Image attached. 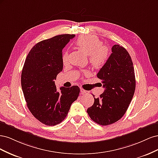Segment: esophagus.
<instances>
[{"instance_id": "1", "label": "esophagus", "mask_w": 158, "mask_h": 158, "mask_svg": "<svg viewBox=\"0 0 158 158\" xmlns=\"http://www.w3.org/2000/svg\"><path fill=\"white\" fill-rule=\"evenodd\" d=\"M80 92H81V94H88L89 93L88 91L85 90L83 88H80Z\"/></svg>"}]
</instances>
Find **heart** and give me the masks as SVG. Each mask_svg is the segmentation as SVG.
I'll list each match as a JSON object with an SVG mask.
<instances>
[{"label": "heart", "instance_id": "heart-1", "mask_svg": "<svg viewBox=\"0 0 158 158\" xmlns=\"http://www.w3.org/2000/svg\"><path fill=\"white\" fill-rule=\"evenodd\" d=\"M102 44V41L98 37L91 35L81 36L76 42V46L89 55V63L94 69L102 68L109 59V49ZM68 52H64L62 58L63 63L66 64L68 62Z\"/></svg>", "mask_w": 158, "mask_h": 158}]
</instances>
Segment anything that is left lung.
<instances>
[{"instance_id":"8db88e82","label":"left lung","mask_w":158,"mask_h":158,"mask_svg":"<svg viewBox=\"0 0 158 158\" xmlns=\"http://www.w3.org/2000/svg\"><path fill=\"white\" fill-rule=\"evenodd\" d=\"M107 63L100 69L98 78L102 80L104 92L95 98L87 109L92 121L103 126L118 121L125 114L135 94L136 80L133 63L123 47L114 45Z\"/></svg>"}]
</instances>
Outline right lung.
Segmentation results:
<instances>
[{
	"instance_id": "1",
	"label": "right lung",
	"mask_w": 158,
	"mask_h": 158,
	"mask_svg": "<svg viewBox=\"0 0 158 158\" xmlns=\"http://www.w3.org/2000/svg\"><path fill=\"white\" fill-rule=\"evenodd\" d=\"M74 34L56 35L37 43L28 53L21 75V85L27 106L38 121L48 126L66 118L71 104L77 99L80 88L60 87L55 83L63 70V49Z\"/></svg>"
}]
</instances>
